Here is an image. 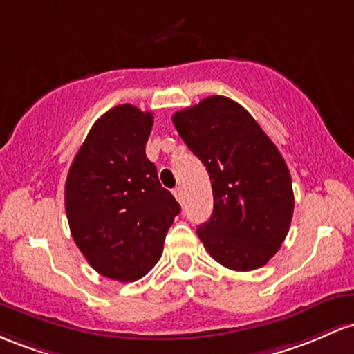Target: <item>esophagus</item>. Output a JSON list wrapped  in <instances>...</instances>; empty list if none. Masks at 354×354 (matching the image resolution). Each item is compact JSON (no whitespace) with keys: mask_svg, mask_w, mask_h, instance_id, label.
I'll use <instances>...</instances> for the list:
<instances>
[{"mask_svg":"<svg viewBox=\"0 0 354 354\" xmlns=\"http://www.w3.org/2000/svg\"><path fill=\"white\" fill-rule=\"evenodd\" d=\"M173 195H174V198H176L178 201H183V192H181V186H176V188L173 189Z\"/></svg>","mask_w":354,"mask_h":354,"instance_id":"34e87169","label":"esophagus"}]
</instances>
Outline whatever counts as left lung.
Returning <instances> with one entry per match:
<instances>
[{"instance_id": "obj_1", "label": "left lung", "mask_w": 354, "mask_h": 354, "mask_svg": "<svg viewBox=\"0 0 354 354\" xmlns=\"http://www.w3.org/2000/svg\"><path fill=\"white\" fill-rule=\"evenodd\" d=\"M178 134L207 168L213 213L196 230L232 270H254L277 254L294 212L290 173L277 146L235 100L212 95L173 115Z\"/></svg>"}]
</instances>
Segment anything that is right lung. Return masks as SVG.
Listing matches in <instances>:
<instances>
[{"mask_svg": "<svg viewBox=\"0 0 354 354\" xmlns=\"http://www.w3.org/2000/svg\"><path fill=\"white\" fill-rule=\"evenodd\" d=\"M153 114L122 104L100 115L73 158L65 212L94 270L134 282L156 266L180 205L146 158Z\"/></svg>", "mask_w": 354, "mask_h": 354, "instance_id": "add662e5", "label": "right lung"}]
</instances>
